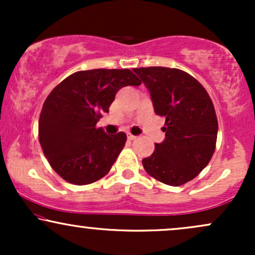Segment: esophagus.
<instances>
[{"label": "esophagus", "mask_w": 255, "mask_h": 255, "mask_svg": "<svg viewBox=\"0 0 255 255\" xmlns=\"http://www.w3.org/2000/svg\"><path fill=\"white\" fill-rule=\"evenodd\" d=\"M127 137H128V139H129V140H134V139H135V135H133V134H130V133H128L127 134Z\"/></svg>", "instance_id": "1"}]
</instances>
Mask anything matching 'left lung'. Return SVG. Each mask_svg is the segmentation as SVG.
<instances>
[{
    "instance_id": "obj_1",
    "label": "left lung",
    "mask_w": 255,
    "mask_h": 255,
    "mask_svg": "<svg viewBox=\"0 0 255 255\" xmlns=\"http://www.w3.org/2000/svg\"><path fill=\"white\" fill-rule=\"evenodd\" d=\"M150 92L154 113L165 118V139L142 159L148 175L169 186L198 176L216 148L218 122L209 93L188 73L166 67L134 68Z\"/></svg>"
}]
</instances>
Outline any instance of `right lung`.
Masks as SVG:
<instances>
[{"instance_id": "right-lung-1", "label": "right lung", "mask_w": 255, "mask_h": 255, "mask_svg": "<svg viewBox=\"0 0 255 255\" xmlns=\"http://www.w3.org/2000/svg\"><path fill=\"white\" fill-rule=\"evenodd\" d=\"M140 84L129 69H91L69 75L51 91L38 122L39 142L63 180L83 186L109 172L127 135H109L96 125L119 90Z\"/></svg>"}]
</instances>
